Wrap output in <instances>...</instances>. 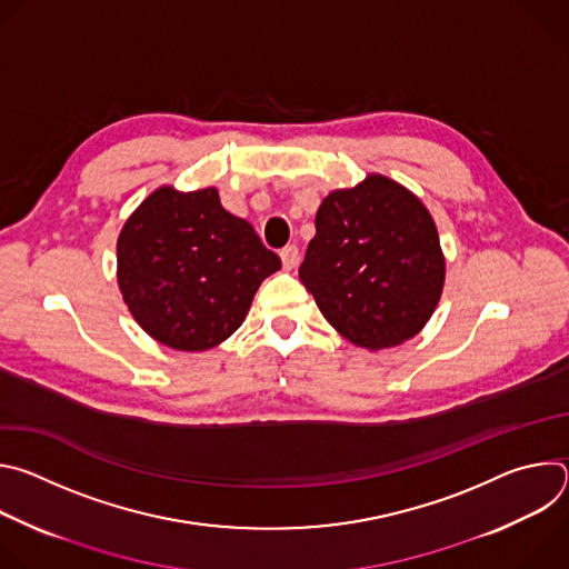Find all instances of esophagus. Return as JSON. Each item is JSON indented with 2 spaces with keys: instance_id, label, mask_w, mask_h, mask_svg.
Segmentation results:
<instances>
[{
  "instance_id": "obj_1",
  "label": "esophagus",
  "mask_w": 569,
  "mask_h": 569,
  "mask_svg": "<svg viewBox=\"0 0 569 569\" xmlns=\"http://www.w3.org/2000/svg\"><path fill=\"white\" fill-rule=\"evenodd\" d=\"M279 254H281V263H283L286 270L297 268V263H299V248L297 246H286Z\"/></svg>"
}]
</instances>
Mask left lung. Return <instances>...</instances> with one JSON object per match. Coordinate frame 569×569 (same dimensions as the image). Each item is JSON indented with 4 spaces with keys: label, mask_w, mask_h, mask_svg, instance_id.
<instances>
[{
    "label": "left lung",
    "mask_w": 569,
    "mask_h": 569,
    "mask_svg": "<svg viewBox=\"0 0 569 569\" xmlns=\"http://www.w3.org/2000/svg\"><path fill=\"white\" fill-rule=\"evenodd\" d=\"M299 279L331 327L356 347L387 349L432 317L446 279L437 224L385 176L321 200Z\"/></svg>",
    "instance_id": "1"
}]
</instances>
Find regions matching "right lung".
Returning a JSON list of instances; mask_svg holds the SVG:
<instances>
[{
	"label": "right lung",
	"mask_w": 569,
	"mask_h": 569,
	"mask_svg": "<svg viewBox=\"0 0 569 569\" xmlns=\"http://www.w3.org/2000/svg\"><path fill=\"white\" fill-rule=\"evenodd\" d=\"M279 268L254 227L224 211L211 187L152 191L117 240L123 301L150 338L178 351L227 340Z\"/></svg>",
	"instance_id": "add662e5"
}]
</instances>
